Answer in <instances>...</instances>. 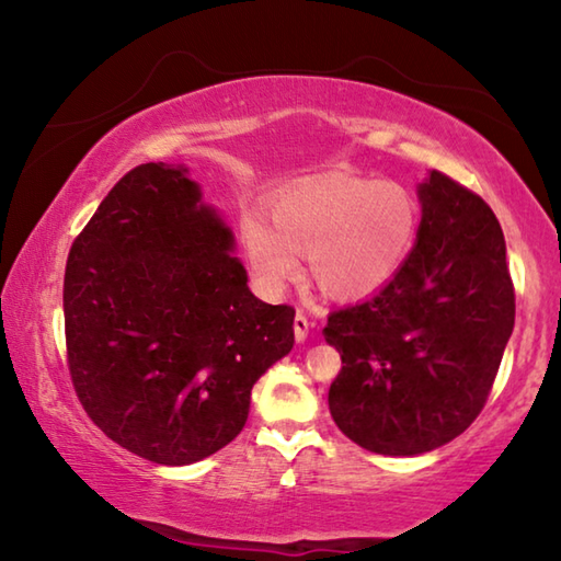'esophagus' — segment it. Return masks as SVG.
I'll list each match as a JSON object with an SVG mask.
<instances>
[{"instance_id":"1","label":"esophagus","mask_w":561,"mask_h":561,"mask_svg":"<svg viewBox=\"0 0 561 561\" xmlns=\"http://www.w3.org/2000/svg\"><path fill=\"white\" fill-rule=\"evenodd\" d=\"M307 334H309V319L304 311H297V314H294V336H297V341H304Z\"/></svg>"}]
</instances>
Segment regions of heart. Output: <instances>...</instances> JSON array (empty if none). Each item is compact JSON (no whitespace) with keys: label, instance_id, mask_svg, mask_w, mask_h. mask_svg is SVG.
Returning a JSON list of instances; mask_svg holds the SVG:
<instances>
[{"label":"heart","instance_id":"heart-1","mask_svg":"<svg viewBox=\"0 0 561 561\" xmlns=\"http://www.w3.org/2000/svg\"><path fill=\"white\" fill-rule=\"evenodd\" d=\"M413 193L391 180L321 178L272 201V222L242 220L247 260L267 291L299 274L309 254L311 279L331 299H358L391 282L417 234Z\"/></svg>","mask_w":561,"mask_h":561}]
</instances>
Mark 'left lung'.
<instances>
[{"instance_id": "obj_1", "label": "left lung", "mask_w": 561, "mask_h": 561, "mask_svg": "<svg viewBox=\"0 0 561 561\" xmlns=\"http://www.w3.org/2000/svg\"><path fill=\"white\" fill-rule=\"evenodd\" d=\"M417 242L374 297L329 314L339 431L378 455H421L470 428L515 327L505 237L490 205L431 170Z\"/></svg>"}]
</instances>
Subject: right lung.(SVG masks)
I'll use <instances>...</instances> for the list:
<instances>
[{"label": "right lung", "mask_w": 561, "mask_h": 561, "mask_svg": "<svg viewBox=\"0 0 561 561\" xmlns=\"http://www.w3.org/2000/svg\"><path fill=\"white\" fill-rule=\"evenodd\" d=\"M232 230L187 168L123 175L71 244L66 356L83 411L121 448L190 465L232 443L252 386L294 346V309L264 304Z\"/></svg>", "instance_id": "add662e5"}]
</instances>
